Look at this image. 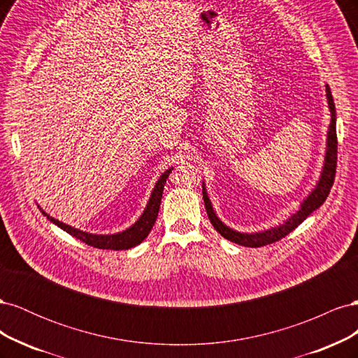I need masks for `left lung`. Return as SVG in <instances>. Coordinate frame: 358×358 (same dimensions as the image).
Returning <instances> with one entry per match:
<instances>
[{"label":"left lung","mask_w":358,"mask_h":358,"mask_svg":"<svg viewBox=\"0 0 358 358\" xmlns=\"http://www.w3.org/2000/svg\"><path fill=\"white\" fill-rule=\"evenodd\" d=\"M326 95H327V103H329V109H330V125H329V131H327V148H326V157H324V166L320 180L317 182V187L312 189L309 196L303 200L300 204V208L296 213H292L284 224H279L276 227H272V229L264 230V231H258V233H241L236 231L230 227H227L218 216H216L212 203L209 200L208 191H206V185L203 182V200H204V208L206 212H208L209 220L212 225L215 227V230L218 231L222 237H225L227 241L234 242L237 245L248 246V248H259L264 245H270L273 242H278L285 237L288 233H291L294 229L305 221L308 216L317 210L320 206L326 201L327 196L330 194V188L333 187V180H334V173H336V161H338V137H336V109H334V103H333V96L330 92L329 85H326Z\"/></svg>","instance_id":"1"}]
</instances>
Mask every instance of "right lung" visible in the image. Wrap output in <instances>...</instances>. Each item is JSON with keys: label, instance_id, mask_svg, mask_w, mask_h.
Returning <instances> with one entry per match:
<instances>
[{"label": "right lung", "instance_id": "right-lung-1", "mask_svg": "<svg viewBox=\"0 0 358 358\" xmlns=\"http://www.w3.org/2000/svg\"><path fill=\"white\" fill-rule=\"evenodd\" d=\"M171 170H173V167L166 170L159 176V179L157 180L155 187L152 189V194H150L149 201L146 204L143 213L140 215V218L131 227H129V229H127L121 233H115V234L86 233V231H82L79 229H74V227H71V225L64 224V222H61L55 218H52V216L48 215L41 208H40V210L50 222L58 225L59 229H62L64 231H67L69 234L76 237V239H79V241H82L83 243L90 245V246L99 248V249H113V251H122V249L134 248V246L142 243L148 237V234L150 233V230H152V227H154V224L157 221V216H158L162 191H164V183H166L169 175L171 173Z\"/></svg>", "mask_w": 358, "mask_h": 358}]
</instances>
